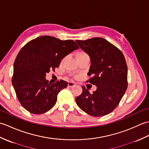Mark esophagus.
<instances>
[{
	"instance_id": "obj_1",
	"label": "esophagus",
	"mask_w": 149,
	"mask_h": 149,
	"mask_svg": "<svg viewBox=\"0 0 149 149\" xmlns=\"http://www.w3.org/2000/svg\"><path fill=\"white\" fill-rule=\"evenodd\" d=\"M75 85V83H74V82H69L68 84V86L70 87V88H72V87H74Z\"/></svg>"
}]
</instances>
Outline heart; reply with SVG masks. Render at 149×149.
Here are the masks:
<instances>
[{"label":"heart","mask_w":149,"mask_h":149,"mask_svg":"<svg viewBox=\"0 0 149 149\" xmlns=\"http://www.w3.org/2000/svg\"><path fill=\"white\" fill-rule=\"evenodd\" d=\"M87 56V54L86 52L81 51V52H79L77 54V58H78V57H81V56Z\"/></svg>","instance_id":"1"}]
</instances>
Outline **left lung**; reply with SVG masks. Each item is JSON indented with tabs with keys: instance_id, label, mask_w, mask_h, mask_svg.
I'll return each mask as SVG.
<instances>
[{
	"instance_id": "8db88e82",
	"label": "left lung",
	"mask_w": 149,
	"mask_h": 149,
	"mask_svg": "<svg viewBox=\"0 0 149 149\" xmlns=\"http://www.w3.org/2000/svg\"><path fill=\"white\" fill-rule=\"evenodd\" d=\"M90 56L88 73L93 75L89 83L97 90L90 93L84 86L75 99L77 106L88 115L99 117L108 115L118 105L127 88V66L120 50L102 38L76 40Z\"/></svg>"
}]
</instances>
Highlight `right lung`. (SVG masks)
Here are the masks:
<instances>
[{"label":"right lung","mask_w":149,"mask_h":149,"mask_svg":"<svg viewBox=\"0 0 149 149\" xmlns=\"http://www.w3.org/2000/svg\"><path fill=\"white\" fill-rule=\"evenodd\" d=\"M79 47L71 40L42 36L28 42L14 63L12 84L22 106L33 114L48 111L56 104L58 94L68 83H49L47 73L54 71L61 59Z\"/></svg>","instance_id":"add662e5"}]
</instances>
